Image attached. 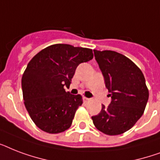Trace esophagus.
Segmentation results:
<instances>
[{"instance_id": "34e87169", "label": "esophagus", "mask_w": 160, "mask_h": 160, "mask_svg": "<svg viewBox=\"0 0 160 160\" xmlns=\"http://www.w3.org/2000/svg\"><path fill=\"white\" fill-rule=\"evenodd\" d=\"M89 100H90V99H89V98L84 97V101H85V102H87V101H89Z\"/></svg>"}]
</instances>
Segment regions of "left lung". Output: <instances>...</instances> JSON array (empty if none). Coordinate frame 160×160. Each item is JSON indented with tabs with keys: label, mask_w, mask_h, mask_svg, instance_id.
Returning a JSON list of instances; mask_svg holds the SVG:
<instances>
[{
	"label": "left lung",
	"mask_w": 160,
	"mask_h": 160,
	"mask_svg": "<svg viewBox=\"0 0 160 160\" xmlns=\"http://www.w3.org/2000/svg\"><path fill=\"white\" fill-rule=\"evenodd\" d=\"M95 60L105 78L111 103L102 105L91 119L95 128L108 135L130 129L144 114L149 90L141 70L125 55L113 51L94 50Z\"/></svg>",
	"instance_id": "left-lung-1"
}]
</instances>
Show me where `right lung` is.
Listing matches in <instances>:
<instances>
[{"label": "right lung", "instance_id": "1", "mask_svg": "<svg viewBox=\"0 0 160 160\" xmlns=\"http://www.w3.org/2000/svg\"><path fill=\"white\" fill-rule=\"evenodd\" d=\"M91 49L55 44L41 50L27 65L21 78L24 104L36 126L49 134L71 126L82 96L65 91L80 63L93 59Z\"/></svg>", "mask_w": 160, "mask_h": 160}]
</instances>
